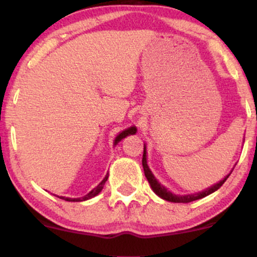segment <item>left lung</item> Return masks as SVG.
I'll return each instance as SVG.
<instances>
[{
	"mask_svg": "<svg viewBox=\"0 0 257 257\" xmlns=\"http://www.w3.org/2000/svg\"><path fill=\"white\" fill-rule=\"evenodd\" d=\"M143 167H144V172H145V176L147 178V181L150 182V185H151L152 190L155 191V193L157 194V196L161 197V198L168 200V202H174V203H190V202H193V200H197V199H200L203 198V197H206L209 196L210 193L215 192L216 190H219V188L225 184V181L227 180V178L229 176L228 175L226 176L225 179L221 180L219 184L211 186L210 188H208V190L203 191V192H199V193H196V194H188V196H176V194H174L172 192H169V191L167 190L164 186H162L159 182L156 180L155 176L152 175L151 170L149 169V167H147V162H146V147H144V155H143Z\"/></svg>",
	"mask_w": 257,
	"mask_h": 257,
	"instance_id": "8db88e82",
	"label": "left lung"
}]
</instances>
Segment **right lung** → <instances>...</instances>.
<instances>
[{
    "label": "right lung",
    "instance_id": "obj_1",
    "mask_svg": "<svg viewBox=\"0 0 257 257\" xmlns=\"http://www.w3.org/2000/svg\"><path fill=\"white\" fill-rule=\"evenodd\" d=\"M135 133H137V128H135V126H132V128L125 129L124 132L120 133L118 137L114 139V145H117V144H118L119 141L122 140L123 138H125L126 135H129V134H135ZM107 178H108V174L105 176V179L102 180V181L100 182V184H99L98 186H96L95 188H94V190H91L89 193L85 194V196L82 197V198H66V197H59V198H61V199H64V200H67V202H82V200H87V199L93 198V197H95L96 194H99L100 192H101V190H102V188H104L105 182L107 181Z\"/></svg>",
    "mask_w": 257,
    "mask_h": 257
}]
</instances>
